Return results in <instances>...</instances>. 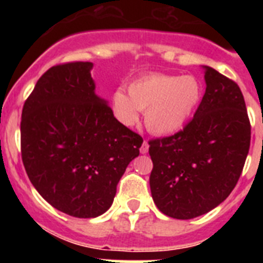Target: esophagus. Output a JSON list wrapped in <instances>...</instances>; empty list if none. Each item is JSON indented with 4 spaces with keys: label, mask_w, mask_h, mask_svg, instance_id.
I'll use <instances>...</instances> for the list:
<instances>
[{
    "label": "esophagus",
    "mask_w": 263,
    "mask_h": 263,
    "mask_svg": "<svg viewBox=\"0 0 263 263\" xmlns=\"http://www.w3.org/2000/svg\"><path fill=\"white\" fill-rule=\"evenodd\" d=\"M139 152L142 153V154H146V153L148 152V142H147V141H143L142 146H141V148H139Z\"/></svg>",
    "instance_id": "obj_1"
}]
</instances>
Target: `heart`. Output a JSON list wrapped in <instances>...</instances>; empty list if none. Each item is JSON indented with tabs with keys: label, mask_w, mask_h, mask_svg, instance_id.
<instances>
[{
	"label": "heart",
	"mask_w": 263,
	"mask_h": 263,
	"mask_svg": "<svg viewBox=\"0 0 263 263\" xmlns=\"http://www.w3.org/2000/svg\"><path fill=\"white\" fill-rule=\"evenodd\" d=\"M113 93V109L118 120L133 125L139 110H145V122L155 134H171L182 129L200 103L201 84L195 76L148 73Z\"/></svg>",
	"instance_id": "b5f03b06"
}]
</instances>
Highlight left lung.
Here are the masks:
<instances>
[{
  "mask_svg": "<svg viewBox=\"0 0 263 263\" xmlns=\"http://www.w3.org/2000/svg\"><path fill=\"white\" fill-rule=\"evenodd\" d=\"M206 88L180 132L148 141L150 190L158 210L190 220L213 208L236 187L250 147V121L240 87L204 67Z\"/></svg>",
  "mask_w": 263,
  "mask_h": 263,
  "instance_id": "1",
  "label": "left lung"
}]
</instances>
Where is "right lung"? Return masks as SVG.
Listing matches in <instances>:
<instances>
[{
  "label": "right lung",
  "instance_id": "obj_1",
  "mask_svg": "<svg viewBox=\"0 0 263 263\" xmlns=\"http://www.w3.org/2000/svg\"><path fill=\"white\" fill-rule=\"evenodd\" d=\"M93 64L51 67L25 101L21 154L30 182L53 208L90 218L110 208L143 139L95 93Z\"/></svg>",
  "mask_w": 263,
  "mask_h": 263
}]
</instances>
